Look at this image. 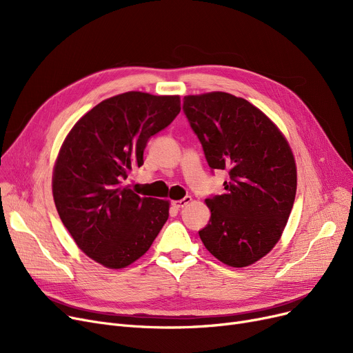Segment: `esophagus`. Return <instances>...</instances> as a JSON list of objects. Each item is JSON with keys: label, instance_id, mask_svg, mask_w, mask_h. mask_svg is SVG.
Instances as JSON below:
<instances>
[{"label": "esophagus", "instance_id": "obj_1", "mask_svg": "<svg viewBox=\"0 0 353 353\" xmlns=\"http://www.w3.org/2000/svg\"><path fill=\"white\" fill-rule=\"evenodd\" d=\"M190 201H192V197H190V196H186V197L181 199V200H176V201H173V206H174L176 209H183L184 206H188Z\"/></svg>", "mask_w": 353, "mask_h": 353}]
</instances>
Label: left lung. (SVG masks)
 Returning a JSON list of instances; mask_svg holds the SVG:
<instances>
[{
	"mask_svg": "<svg viewBox=\"0 0 353 353\" xmlns=\"http://www.w3.org/2000/svg\"><path fill=\"white\" fill-rule=\"evenodd\" d=\"M183 110L212 169L228 170L225 193L206 199L203 245L221 263L246 268L279 242L298 186L292 148L262 110L242 97L212 91L186 96Z\"/></svg>",
	"mask_w": 353,
	"mask_h": 353,
	"instance_id": "left-lung-1",
	"label": "left lung"
}]
</instances>
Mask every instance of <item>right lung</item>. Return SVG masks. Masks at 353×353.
<instances>
[{
    "mask_svg": "<svg viewBox=\"0 0 353 353\" xmlns=\"http://www.w3.org/2000/svg\"><path fill=\"white\" fill-rule=\"evenodd\" d=\"M180 108V96L127 91L87 111L61 144L52 169L55 208L79 249L104 268L136 262L169 219V200L140 197L124 180Z\"/></svg>",
    "mask_w": 353,
    "mask_h": 353,
    "instance_id": "obj_1",
    "label": "right lung"
}]
</instances>
